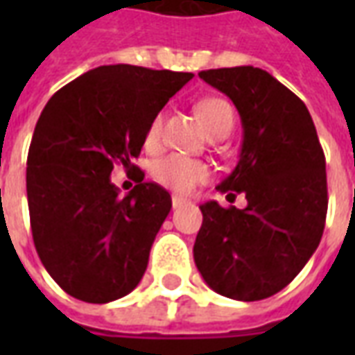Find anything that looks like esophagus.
<instances>
[{
	"label": "esophagus",
	"mask_w": 355,
	"mask_h": 355,
	"mask_svg": "<svg viewBox=\"0 0 355 355\" xmlns=\"http://www.w3.org/2000/svg\"><path fill=\"white\" fill-rule=\"evenodd\" d=\"M184 203H186L184 198H180V196H173V207L175 209L180 207V205H184Z\"/></svg>",
	"instance_id": "obj_1"
}]
</instances>
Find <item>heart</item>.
I'll use <instances>...</instances> for the list:
<instances>
[{"instance_id":"heart-1","label":"heart","mask_w":355,"mask_h":355,"mask_svg":"<svg viewBox=\"0 0 355 355\" xmlns=\"http://www.w3.org/2000/svg\"><path fill=\"white\" fill-rule=\"evenodd\" d=\"M198 112L205 129L211 135H216L220 131L230 132L232 125H234V110L226 101L223 98H203L198 104ZM162 114L152 119V123L146 131V144L148 146H155L162 137ZM152 175L159 182V184L167 186L175 192H192L193 188L201 182H205L211 177V169L207 163L200 162V159H192L180 154H171L167 157H162L159 162L154 163L152 167Z\"/></svg>"}]
</instances>
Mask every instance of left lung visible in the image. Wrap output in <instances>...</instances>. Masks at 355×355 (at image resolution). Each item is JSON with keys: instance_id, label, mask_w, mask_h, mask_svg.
<instances>
[{"instance_id": "left-lung-1", "label": "left lung", "mask_w": 355, "mask_h": 355, "mask_svg": "<svg viewBox=\"0 0 355 355\" xmlns=\"http://www.w3.org/2000/svg\"><path fill=\"white\" fill-rule=\"evenodd\" d=\"M200 78L238 108V165L216 190L245 193L247 207L200 205L193 261L211 289L262 300L287 287L318 249L327 216V175L306 104L266 70H203Z\"/></svg>"}]
</instances>
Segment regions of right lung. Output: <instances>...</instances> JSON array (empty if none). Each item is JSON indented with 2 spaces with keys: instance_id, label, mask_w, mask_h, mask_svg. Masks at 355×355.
I'll return each instance as SVG.
<instances>
[{
  "instance_id": "add662e5",
  "label": "right lung",
  "mask_w": 355,
  "mask_h": 355,
  "mask_svg": "<svg viewBox=\"0 0 355 355\" xmlns=\"http://www.w3.org/2000/svg\"><path fill=\"white\" fill-rule=\"evenodd\" d=\"M190 72L110 64L89 70L51 96L28 150L26 193L35 251L62 289L106 304L129 295L146 272L169 192L144 182L139 157L152 119ZM139 175L125 198L113 163Z\"/></svg>"
}]
</instances>
